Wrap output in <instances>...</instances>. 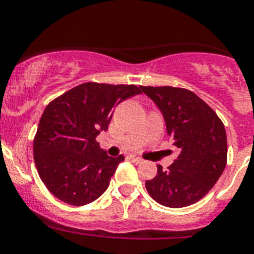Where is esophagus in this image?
<instances>
[{"mask_svg":"<svg viewBox=\"0 0 254 254\" xmlns=\"http://www.w3.org/2000/svg\"><path fill=\"white\" fill-rule=\"evenodd\" d=\"M130 160H131V162H134V163H137V164H139V163L143 162V160H142L141 158H139V156H137V155H130Z\"/></svg>","mask_w":254,"mask_h":254,"instance_id":"esophagus-1","label":"esophagus"}]
</instances>
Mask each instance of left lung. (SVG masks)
<instances>
[{"label": "left lung", "mask_w": 254, "mask_h": 254, "mask_svg": "<svg viewBox=\"0 0 254 254\" xmlns=\"http://www.w3.org/2000/svg\"><path fill=\"white\" fill-rule=\"evenodd\" d=\"M162 112L177 155L168 170L146 181L148 194L167 207H185L205 197L227 163L226 129L216 113L194 92L164 86H141Z\"/></svg>", "instance_id": "obj_1"}]
</instances>
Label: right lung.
Here are the masks:
<instances>
[{
	"instance_id": "right-lung-1",
	"label": "right lung",
	"mask_w": 254,
	"mask_h": 254,
	"mask_svg": "<svg viewBox=\"0 0 254 254\" xmlns=\"http://www.w3.org/2000/svg\"><path fill=\"white\" fill-rule=\"evenodd\" d=\"M134 84H79L49 103L39 123L34 158L48 190L69 205L83 206L107 190L124 156H109L95 141L113 109L134 95Z\"/></svg>"
}]
</instances>
